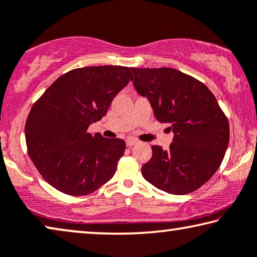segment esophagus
Returning <instances> with one entry per match:
<instances>
[{
    "mask_svg": "<svg viewBox=\"0 0 257 257\" xmlns=\"http://www.w3.org/2000/svg\"><path fill=\"white\" fill-rule=\"evenodd\" d=\"M137 143H138V141L134 140V138H128V140L125 141V144H127L128 148H132L133 145H135V144H137Z\"/></svg>",
    "mask_w": 257,
    "mask_h": 257,
    "instance_id": "esophagus-1",
    "label": "esophagus"
}]
</instances>
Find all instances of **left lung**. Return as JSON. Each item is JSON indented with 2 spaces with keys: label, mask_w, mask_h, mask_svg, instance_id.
<instances>
[{
  "label": "left lung",
  "mask_w": 257,
  "mask_h": 257,
  "mask_svg": "<svg viewBox=\"0 0 257 257\" xmlns=\"http://www.w3.org/2000/svg\"><path fill=\"white\" fill-rule=\"evenodd\" d=\"M132 71L136 91L174 133L168 151L152 146V158L142 167L143 177L170 194L195 191L216 173L225 156L230 140L225 114L209 89L192 76L170 67Z\"/></svg>",
  "instance_id": "left-lung-1"
}]
</instances>
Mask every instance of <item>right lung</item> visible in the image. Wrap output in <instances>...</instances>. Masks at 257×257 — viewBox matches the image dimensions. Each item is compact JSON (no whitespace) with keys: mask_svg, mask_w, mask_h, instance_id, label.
<instances>
[{"mask_svg":"<svg viewBox=\"0 0 257 257\" xmlns=\"http://www.w3.org/2000/svg\"><path fill=\"white\" fill-rule=\"evenodd\" d=\"M132 68L89 66L59 76L35 101L25 137L28 156L49 184L70 195H84L108 182L123 156L120 138L88 133L129 81Z\"/></svg>","mask_w":257,"mask_h":257,"instance_id":"right-lung-1","label":"right lung"}]
</instances>
